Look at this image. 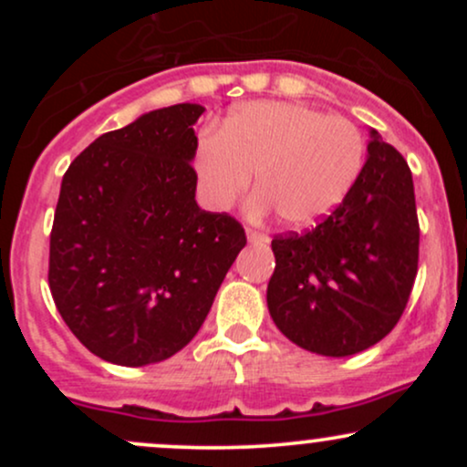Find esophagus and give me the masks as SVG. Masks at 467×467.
<instances>
[{
  "label": "esophagus",
  "instance_id": "obj_1",
  "mask_svg": "<svg viewBox=\"0 0 467 467\" xmlns=\"http://www.w3.org/2000/svg\"><path fill=\"white\" fill-rule=\"evenodd\" d=\"M245 233H248L250 244H267V241H270V237H267V233H264V230L248 228V230H245Z\"/></svg>",
  "mask_w": 467,
  "mask_h": 467
}]
</instances>
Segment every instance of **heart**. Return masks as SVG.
Segmentation results:
<instances>
[{
    "label": "heart",
    "mask_w": 467,
    "mask_h": 467,
    "mask_svg": "<svg viewBox=\"0 0 467 467\" xmlns=\"http://www.w3.org/2000/svg\"><path fill=\"white\" fill-rule=\"evenodd\" d=\"M367 140L345 116H327L303 103L254 100L206 133L195 149L203 200L228 211L259 171L254 215L278 211L289 226L305 228L336 211L360 180Z\"/></svg>",
    "instance_id": "b5f03b06"
}]
</instances>
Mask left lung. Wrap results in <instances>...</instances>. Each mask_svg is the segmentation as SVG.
<instances>
[{
  "instance_id": "left-lung-1",
  "label": "left lung",
  "mask_w": 467,
  "mask_h": 467,
  "mask_svg": "<svg viewBox=\"0 0 467 467\" xmlns=\"http://www.w3.org/2000/svg\"><path fill=\"white\" fill-rule=\"evenodd\" d=\"M360 180L316 228L276 234L267 309L281 334L318 356L360 353L404 314L420 261L406 160L371 130Z\"/></svg>"
}]
</instances>
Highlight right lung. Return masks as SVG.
Segmentation results:
<instances>
[{
	"label": "right lung",
	"mask_w": 467,
	"mask_h": 467,
	"mask_svg": "<svg viewBox=\"0 0 467 467\" xmlns=\"http://www.w3.org/2000/svg\"><path fill=\"white\" fill-rule=\"evenodd\" d=\"M202 114L195 103L142 114L63 175L47 283L69 331L107 362L144 367L184 349L245 245L237 219L195 202Z\"/></svg>",
	"instance_id": "right-lung-1"
}]
</instances>
